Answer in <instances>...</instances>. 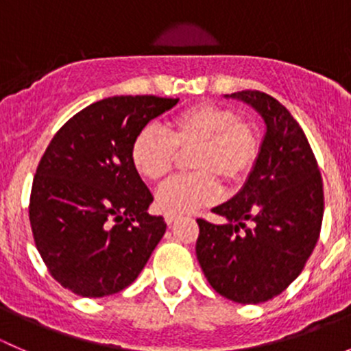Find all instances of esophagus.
Wrapping results in <instances>:
<instances>
[{
	"label": "esophagus",
	"mask_w": 351,
	"mask_h": 351,
	"mask_svg": "<svg viewBox=\"0 0 351 351\" xmlns=\"http://www.w3.org/2000/svg\"><path fill=\"white\" fill-rule=\"evenodd\" d=\"M178 219H182V215L180 214H166L165 215V221H166V224H173V222H176L178 221Z\"/></svg>",
	"instance_id": "34e87169"
}]
</instances>
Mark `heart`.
Here are the masks:
<instances>
[{"mask_svg": "<svg viewBox=\"0 0 351 351\" xmlns=\"http://www.w3.org/2000/svg\"><path fill=\"white\" fill-rule=\"evenodd\" d=\"M176 151L189 153L190 175L173 176L156 190V205L165 214H185L214 204L221 183L241 185L256 162V134L234 110L215 104H198L176 113L168 134L146 125L130 144V161L146 180L168 175Z\"/></svg>", "mask_w": 351, "mask_h": 351, "instance_id": "obj_1", "label": "heart"}]
</instances>
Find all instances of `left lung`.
<instances>
[{
	"label": "left lung",
	"instance_id": "1",
	"mask_svg": "<svg viewBox=\"0 0 351 351\" xmlns=\"http://www.w3.org/2000/svg\"><path fill=\"white\" fill-rule=\"evenodd\" d=\"M251 105L267 132L239 193L212 212L226 224L197 219V260L212 289L239 304L274 299L304 270L319 239L323 180L307 137L270 95H226Z\"/></svg>",
	"mask_w": 351,
	"mask_h": 351
}]
</instances>
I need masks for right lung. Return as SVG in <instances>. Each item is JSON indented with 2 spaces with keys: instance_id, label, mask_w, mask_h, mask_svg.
I'll use <instances>...</instances> for the list:
<instances>
[{
  "instance_id": "add662e5",
  "label": "right lung",
  "mask_w": 351,
  "mask_h": 351,
  "mask_svg": "<svg viewBox=\"0 0 351 351\" xmlns=\"http://www.w3.org/2000/svg\"><path fill=\"white\" fill-rule=\"evenodd\" d=\"M178 98L112 97L77 112L52 137L30 193L34 241L49 274L81 297L120 292L139 277L166 222L130 161V144Z\"/></svg>"
}]
</instances>
